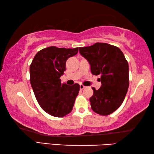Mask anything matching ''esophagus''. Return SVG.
<instances>
[{"instance_id":"esophagus-1","label":"esophagus","mask_w":154,"mask_h":154,"mask_svg":"<svg viewBox=\"0 0 154 154\" xmlns=\"http://www.w3.org/2000/svg\"><path fill=\"white\" fill-rule=\"evenodd\" d=\"M79 88H80V90H83V89H84V88H85V85H82V84H80Z\"/></svg>"}]
</instances>
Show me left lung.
I'll use <instances>...</instances> for the list:
<instances>
[{
    "mask_svg": "<svg viewBox=\"0 0 154 154\" xmlns=\"http://www.w3.org/2000/svg\"><path fill=\"white\" fill-rule=\"evenodd\" d=\"M79 53L90 64L92 75H100L101 87L92 88L90 105L95 113L107 116L123 103L129 85L128 63L118 47L105 43L79 48Z\"/></svg>",
    "mask_w": 154,
    "mask_h": 154,
    "instance_id": "1",
    "label": "left lung"
}]
</instances>
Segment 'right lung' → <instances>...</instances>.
<instances>
[{
    "mask_svg": "<svg viewBox=\"0 0 154 154\" xmlns=\"http://www.w3.org/2000/svg\"><path fill=\"white\" fill-rule=\"evenodd\" d=\"M79 48L41 49L30 66V82L38 103L46 113L62 118L71 113L79 85L62 83L60 77L66 70L67 59L76 55Z\"/></svg>",
    "mask_w": 154,
    "mask_h": 154,
    "instance_id": "obj_1",
    "label": "right lung"
}]
</instances>
